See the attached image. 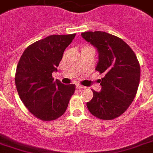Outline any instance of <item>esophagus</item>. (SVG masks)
Here are the masks:
<instances>
[{
	"label": "esophagus",
	"mask_w": 153,
	"mask_h": 153,
	"mask_svg": "<svg viewBox=\"0 0 153 153\" xmlns=\"http://www.w3.org/2000/svg\"><path fill=\"white\" fill-rule=\"evenodd\" d=\"M76 89H84V88H85V87L83 85H80V84H76Z\"/></svg>",
	"instance_id": "esophagus-1"
}]
</instances>
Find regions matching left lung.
<instances>
[{"instance_id": "1", "label": "left lung", "mask_w": 153, "mask_h": 153, "mask_svg": "<svg viewBox=\"0 0 153 153\" xmlns=\"http://www.w3.org/2000/svg\"><path fill=\"white\" fill-rule=\"evenodd\" d=\"M82 37L98 52L96 69L103 74L102 91H93L87 107L94 117L110 120L120 117L131 105L137 94L141 69L131 47L122 39L102 31L84 32Z\"/></svg>"}]
</instances>
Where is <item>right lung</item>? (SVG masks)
<instances>
[{
	"mask_svg": "<svg viewBox=\"0 0 153 153\" xmlns=\"http://www.w3.org/2000/svg\"><path fill=\"white\" fill-rule=\"evenodd\" d=\"M76 33L51 35L26 48L16 68L15 81L20 99L36 118L51 121L62 116L74 94V84L54 81L52 73Z\"/></svg>",
	"mask_w": 153,
	"mask_h": 153,
	"instance_id": "obj_1",
	"label": "right lung"
}]
</instances>
